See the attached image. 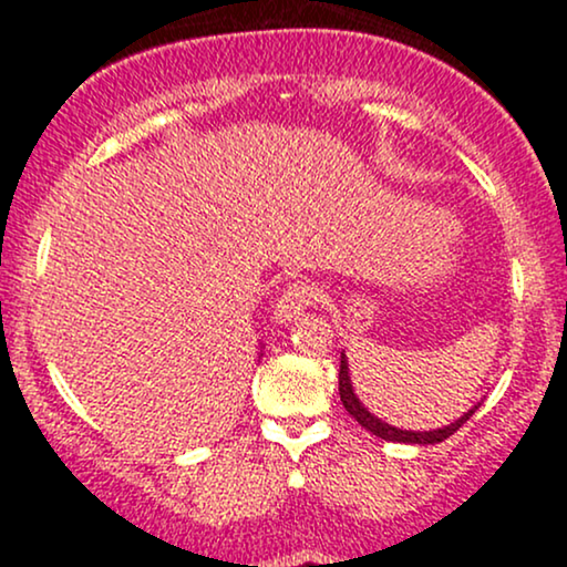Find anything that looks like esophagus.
Instances as JSON below:
<instances>
[{"label": "esophagus", "mask_w": 567, "mask_h": 567, "mask_svg": "<svg viewBox=\"0 0 567 567\" xmlns=\"http://www.w3.org/2000/svg\"><path fill=\"white\" fill-rule=\"evenodd\" d=\"M320 301V288H315L311 282H292L285 288L282 296L275 303V320L277 322H290L298 315H303L311 303Z\"/></svg>", "instance_id": "esophagus-1"}]
</instances>
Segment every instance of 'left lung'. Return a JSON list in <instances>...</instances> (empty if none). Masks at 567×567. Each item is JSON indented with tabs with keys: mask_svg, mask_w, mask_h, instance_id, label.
I'll list each match as a JSON object with an SVG mask.
<instances>
[{
	"mask_svg": "<svg viewBox=\"0 0 567 567\" xmlns=\"http://www.w3.org/2000/svg\"><path fill=\"white\" fill-rule=\"evenodd\" d=\"M338 392H341L343 408L349 410V415L357 421V424L365 426L368 432H373L375 437H381V440L410 442V445H434V442L447 440L453 432H458V429L464 426L466 421H470V415L474 413V410L480 408V405H474L470 413L461 415L458 421H453V424H447V426H442V429H432V432H405V429H396L392 424H386V421L375 419V415L370 413V410L362 405L360 400H357L354 389H351V379H349V360H347V354H341V370H338Z\"/></svg>",
	"mask_w": 567,
	"mask_h": 567,
	"instance_id": "8db88e82",
	"label": "left lung"
}]
</instances>
